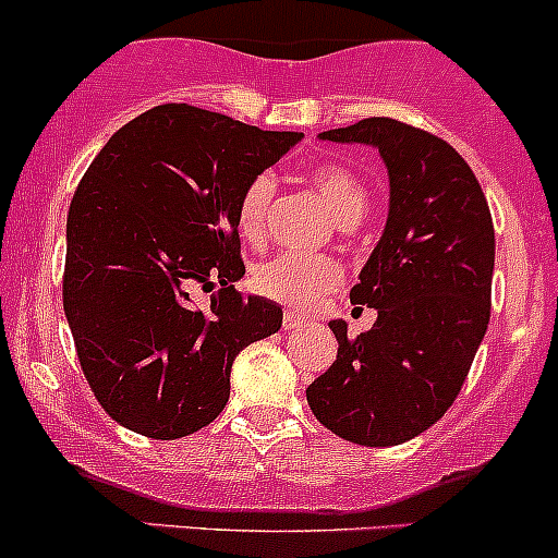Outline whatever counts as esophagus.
<instances>
[{
    "mask_svg": "<svg viewBox=\"0 0 558 558\" xmlns=\"http://www.w3.org/2000/svg\"><path fill=\"white\" fill-rule=\"evenodd\" d=\"M302 324H305V320H302L300 315H294V313H286L283 315V329H289V331L291 329H300Z\"/></svg>",
    "mask_w": 558,
    "mask_h": 558,
    "instance_id": "1",
    "label": "esophagus"
}]
</instances>
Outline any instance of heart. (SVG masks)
<instances>
[{
    "label": "heart",
    "mask_w": 558,
    "mask_h": 558,
    "mask_svg": "<svg viewBox=\"0 0 558 558\" xmlns=\"http://www.w3.org/2000/svg\"><path fill=\"white\" fill-rule=\"evenodd\" d=\"M307 178L340 227H356L362 221L369 196L356 174L340 165H315ZM272 196L275 178L269 172L256 174L243 189L238 202V229L245 240H262ZM340 264L320 253H278L253 269V289L294 311H311L340 286Z\"/></svg>",
    "instance_id": "1"
}]
</instances>
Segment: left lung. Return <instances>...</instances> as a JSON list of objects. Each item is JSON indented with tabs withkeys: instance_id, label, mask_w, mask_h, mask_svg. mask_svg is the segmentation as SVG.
<instances>
[{
	"instance_id": "8db88e82",
	"label": "left lung",
	"mask_w": 558,
	"mask_h": 558,
	"mask_svg": "<svg viewBox=\"0 0 558 558\" xmlns=\"http://www.w3.org/2000/svg\"><path fill=\"white\" fill-rule=\"evenodd\" d=\"M378 148L388 218L353 305L378 311L356 340L329 320L337 362L307 386L313 415L359 446H399L446 415L492 315L494 223L470 165L435 134L393 118L320 132Z\"/></svg>"
}]
</instances>
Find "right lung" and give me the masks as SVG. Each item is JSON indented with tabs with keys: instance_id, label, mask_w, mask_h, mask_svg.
<instances>
[{
	"instance_id": "right-lung-1",
	"label": "right lung",
	"mask_w": 558,
	"mask_h": 558,
	"mask_svg": "<svg viewBox=\"0 0 558 558\" xmlns=\"http://www.w3.org/2000/svg\"><path fill=\"white\" fill-rule=\"evenodd\" d=\"M302 140L221 112L159 105L118 129L66 216L64 313L94 397L137 435L178 440L218 418L238 353L283 311L232 283L238 202ZM210 312L190 291L211 290Z\"/></svg>"
}]
</instances>
